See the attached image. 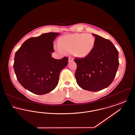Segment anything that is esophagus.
Masks as SVG:
<instances>
[{
    "instance_id": "esophagus-1",
    "label": "esophagus",
    "mask_w": 135,
    "mask_h": 135,
    "mask_svg": "<svg viewBox=\"0 0 135 135\" xmlns=\"http://www.w3.org/2000/svg\"><path fill=\"white\" fill-rule=\"evenodd\" d=\"M73 60H74L73 58H71V57H69V62H71V61H73Z\"/></svg>"
}]
</instances>
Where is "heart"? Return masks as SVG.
I'll return each mask as SVG.
<instances>
[{"instance_id": "b5f03b06", "label": "heart", "mask_w": 135, "mask_h": 135, "mask_svg": "<svg viewBox=\"0 0 135 135\" xmlns=\"http://www.w3.org/2000/svg\"><path fill=\"white\" fill-rule=\"evenodd\" d=\"M58 51L73 52L79 58L88 56L93 51L95 45V38L90 33H75L64 36L59 39Z\"/></svg>"}]
</instances>
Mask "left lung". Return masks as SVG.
<instances>
[{
    "label": "left lung",
    "mask_w": 135,
    "mask_h": 135,
    "mask_svg": "<svg viewBox=\"0 0 135 135\" xmlns=\"http://www.w3.org/2000/svg\"><path fill=\"white\" fill-rule=\"evenodd\" d=\"M95 45L90 54L76 58L75 78L83 89L97 91L107 88L115 77L119 66L118 51L108 39L95 34Z\"/></svg>",
    "instance_id": "left-lung-1"
}]
</instances>
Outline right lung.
Listing matches in <instances>:
<instances>
[{
    "label": "right lung",
    "instance_id": "add662e5",
    "mask_svg": "<svg viewBox=\"0 0 135 135\" xmlns=\"http://www.w3.org/2000/svg\"><path fill=\"white\" fill-rule=\"evenodd\" d=\"M59 34L50 32L28 39L15 54L13 66L17 78L33 94L44 95L54 90L61 71L68 63L67 57L57 60L51 57L53 41Z\"/></svg>",
    "mask_w": 135,
    "mask_h": 135
}]
</instances>
